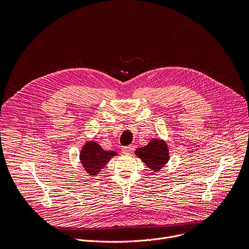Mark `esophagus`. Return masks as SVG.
<instances>
[{
  "instance_id": "esophagus-1",
  "label": "esophagus",
  "mask_w": 249,
  "mask_h": 249,
  "mask_svg": "<svg viewBox=\"0 0 249 249\" xmlns=\"http://www.w3.org/2000/svg\"><path fill=\"white\" fill-rule=\"evenodd\" d=\"M134 149H135L134 146H127V147H123L122 151L125 152V153H131V152L134 151Z\"/></svg>"
}]
</instances>
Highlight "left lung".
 Segmentation results:
<instances>
[{
    "label": "left lung",
    "mask_w": 249,
    "mask_h": 249,
    "mask_svg": "<svg viewBox=\"0 0 249 249\" xmlns=\"http://www.w3.org/2000/svg\"><path fill=\"white\" fill-rule=\"evenodd\" d=\"M135 154L154 172L161 169L169 160L167 145L162 140L158 139L152 140L145 147L137 149Z\"/></svg>",
    "instance_id": "8db88e82"
}]
</instances>
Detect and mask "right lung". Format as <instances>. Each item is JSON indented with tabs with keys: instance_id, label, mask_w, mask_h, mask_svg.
Masks as SVG:
<instances>
[{
	"instance_id": "add662e5",
	"label": "right lung",
	"mask_w": 249,
	"mask_h": 249,
	"mask_svg": "<svg viewBox=\"0 0 249 249\" xmlns=\"http://www.w3.org/2000/svg\"><path fill=\"white\" fill-rule=\"evenodd\" d=\"M116 155L117 153L112 151H104L95 142L89 141L83 147L80 160L85 170L94 176Z\"/></svg>"
}]
</instances>
